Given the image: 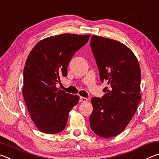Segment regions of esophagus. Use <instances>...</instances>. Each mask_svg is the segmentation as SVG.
<instances>
[{
  "instance_id": "obj_1",
  "label": "esophagus",
  "mask_w": 159,
  "mask_h": 159,
  "mask_svg": "<svg viewBox=\"0 0 159 159\" xmlns=\"http://www.w3.org/2000/svg\"><path fill=\"white\" fill-rule=\"evenodd\" d=\"M79 101H80V102H85L88 101V99L85 98H83V97H80Z\"/></svg>"
}]
</instances>
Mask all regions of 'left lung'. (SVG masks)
I'll return each instance as SVG.
<instances>
[{
    "label": "left lung",
    "instance_id": "left-lung-1",
    "mask_svg": "<svg viewBox=\"0 0 159 159\" xmlns=\"http://www.w3.org/2000/svg\"><path fill=\"white\" fill-rule=\"evenodd\" d=\"M90 47L101 81L109 85L102 98L91 99L90 128L99 136L112 138L124 130L141 100L140 67L130 48L117 41L93 36Z\"/></svg>",
    "mask_w": 159,
    "mask_h": 159
}]
</instances>
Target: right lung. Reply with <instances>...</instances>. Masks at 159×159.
<instances>
[{
	"label": "right lung",
	"instance_id": "right-lung-1",
	"mask_svg": "<svg viewBox=\"0 0 159 159\" xmlns=\"http://www.w3.org/2000/svg\"><path fill=\"white\" fill-rule=\"evenodd\" d=\"M90 35L63 34L46 38L31 50L24 69L22 93L33 122L40 131L55 134L63 130L69 113L79 96L56 87L67 76L72 57L87 43Z\"/></svg>",
	"mask_w": 159,
	"mask_h": 159
}]
</instances>
